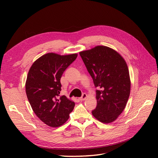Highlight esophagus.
Wrapping results in <instances>:
<instances>
[{"instance_id":"esophagus-1","label":"esophagus","mask_w":158,"mask_h":158,"mask_svg":"<svg viewBox=\"0 0 158 158\" xmlns=\"http://www.w3.org/2000/svg\"><path fill=\"white\" fill-rule=\"evenodd\" d=\"M86 98H87V94H86L85 93H83V94H82V96L79 98V100H84Z\"/></svg>"}]
</instances>
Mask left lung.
Returning a JSON list of instances; mask_svg holds the SVG:
<instances>
[{
  "label": "left lung",
  "mask_w": 158,
  "mask_h": 158,
  "mask_svg": "<svg viewBox=\"0 0 158 158\" xmlns=\"http://www.w3.org/2000/svg\"><path fill=\"white\" fill-rule=\"evenodd\" d=\"M93 79L97 106L92 113L100 122L115 121L125 109L130 92L128 68L123 58L106 46L79 52Z\"/></svg>",
  "instance_id": "obj_1"
}]
</instances>
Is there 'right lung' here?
Wrapping results in <instances>:
<instances>
[{"label":"right lung","mask_w":158,"mask_h":158,"mask_svg":"<svg viewBox=\"0 0 158 158\" xmlns=\"http://www.w3.org/2000/svg\"><path fill=\"white\" fill-rule=\"evenodd\" d=\"M77 57V53L60 56L49 53L36 60L29 70L26 95L33 111L48 126H62L75 107V102L65 96H59L62 74Z\"/></svg>","instance_id":"obj_1"}]
</instances>
